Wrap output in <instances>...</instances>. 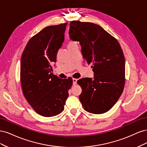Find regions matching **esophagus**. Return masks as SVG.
Wrapping results in <instances>:
<instances>
[{
    "mask_svg": "<svg viewBox=\"0 0 147 147\" xmlns=\"http://www.w3.org/2000/svg\"><path fill=\"white\" fill-rule=\"evenodd\" d=\"M73 84L74 85H75V84H77V79L76 78H73Z\"/></svg>",
    "mask_w": 147,
    "mask_h": 147,
    "instance_id": "1",
    "label": "esophagus"
}]
</instances>
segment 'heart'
Returning <instances> with one entry per match:
<instances>
[{"mask_svg": "<svg viewBox=\"0 0 147 147\" xmlns=\"http://www.w3.org/2000/svg\"><path fill=\"white\" fill-rule=\"evenodd\" d=\"M75 43H76L74 42H73V41H70V42H69V43H68V47L72 46V45H74V44H75Z\"/></svg>", "mask_w": 147, "mask_h": 147, "instance_id": "obj_1", "label": "heart"}]
</instances>
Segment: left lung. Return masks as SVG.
<instances>
[{
  "instance_id": "1",
  "label": "left lung",
  "mask_w": 147,
  "mask_h": 147,
  "mask_svg": "<svg viewBox=\"0 0 147 147\" xmlns=\"http://www.w3.org/2000/svg\"><path fill=\"white\" fill-rule=\"evenodd\" d=\"M71 40L79 42L83 59L92 64L94 78H83L77 83L83 107L94 114L105 113L121 96L125 84V59L117 40L101 26L89 22L70 23Z\"/></svg>"
}]
</instances>
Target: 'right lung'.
<instances>
[{"label": "right lung", "mask_w": 147, "mask_h": 147, "mask_svg": "<svg viewBox=\"0 0 147 147\" xmlns=\"http://www.w3.org/2000/svg\"><path fill=\"white\" fill-rule=\"evenodd\" d=\"M67 23L50 26L31 38L21 59L20 80L25 98L43 117H54L64 109L72 79L53 75L52 64L64 40Z\"/></svg>", "instance_id": "add662e5"}]
</instances>
